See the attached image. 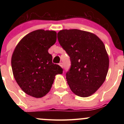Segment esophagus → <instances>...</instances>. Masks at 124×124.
<instances>
[{"mask_svg": "<svg viewBox=\"0 0 124 124\" xmlns=\"http://www.w3.org/2000/svg\"><path fill=\"white\" fill-rule=\"evenodd\" d=\"M59 66H60L61 68H63V63H62V62H61V63H59Z\"/></svg>", "mask_w": 124, "mask_h": 124, "instance_id": "34e87169", "label": "esophagus"}]
</instances>
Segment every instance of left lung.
<instances>
[{
	"label": "left lung",
	"mask_w": 124,
	"mask_h": 124,
	"mask_svg": "<svg viewBox=\"0 0 124 124\" xmlns=\"http://www.w3.org/2000/svg\"><path fill=\"white\" fill-rule=\"evenodd\" d=\"M58 39L70 56L66 79L70 90L82 97L91 96L103 85L108 70L109 58L103 41L92 32L78 29L61 30Z\"/></svg>",
	"instance_id": "obj_1"
}]
</instances>
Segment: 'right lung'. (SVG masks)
<instances>
[{"label":"right lung","mask_w":124,"mask_h":124,"mask_svg":"<svg viewBox=\"0 0 124 124\" xmlns=\"http://www.w3.org/2000/svg\"><path fill=\"white\" fill-rule=\"evenodd\" d=\"M56 41L55 31L37 30L24 37L16 46L11 61L13 73L27 94L35 98L45 96L55 75L63 72L60 66L52 63L48 51Z\"/></svg>","instance_id":"obj_1"}]
</instances>
